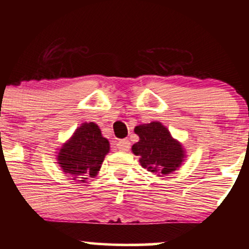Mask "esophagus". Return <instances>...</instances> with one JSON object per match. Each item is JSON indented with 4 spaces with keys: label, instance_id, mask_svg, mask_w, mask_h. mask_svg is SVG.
<instances>
[{
    "label": "esophagus",
    "instance_id": "34e87169",
    "mask_svg": "<svg viewBox=\"0 0 249 249\" xmlns=\"http://www.w3.org/2000/svg\"><path fill=\"white\" fill-rule=\"evenodd\" d=\"M116 146L121 152H126L128 148H130V142L126 141V139H122V141L117 142Z\"/></svg>",
    "mask_w": 249,
    "mask_h": 249
}]
</instances>
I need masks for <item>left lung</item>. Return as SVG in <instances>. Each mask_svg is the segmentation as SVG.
I'll return each mask as SVG.
<instances>
[{"instance_id": "8db88e82", "label": "left lung", "mask_w": 249, "mask_h": 249, "mask_svg": "<svg viewBox=\"0 0 249 249\" xmlns=\"http://www.w3.org/2000/svg\"><path fill=\"white\" fill-rule=\"evenodd\" d=\"M134 132L139 136V142L132 146V152L139 156L141 165L148 172L165 176L181 165L184 160L181 145L174 141L161 123L139 125Z\"/></svg>"}]
</instances>
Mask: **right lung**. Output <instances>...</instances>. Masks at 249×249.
Returning a JSON list of instances; mask_svg holds the SVG:
<instances>
[{
    "mask_svg": "<svg viewBox=\"0 0 249 249\" xmlns=\"http://www.w3.org/2000/svg\"><path fill=\"white\" fill-rule=\"evenodd\" d=\"M108 150L110 144L102 136L98 125L84 123L63 145L57 160L68 177L85 182L88 177L96 176Z\"/></svg>",
    "mask_w": 249,
    "mask_h": 249,
    "instance_id": "obj_1",
    "label": "right lung"
}]
</instances>
